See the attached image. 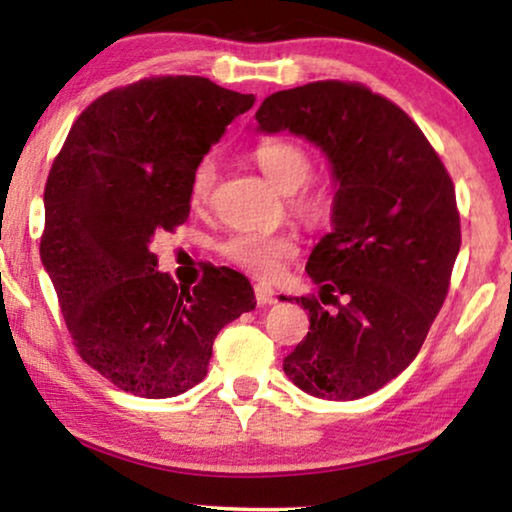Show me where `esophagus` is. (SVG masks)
I'll list each match as a JSON object with an SVG mask.
<instances>
[{
	"mask_svg": "<svg viewBox=\"0 0 512 512\" xmlns=\"http://www.w3.org/2000/svg\"><path fill=\"white\" fill-rule=\"evenodd\" d=\"M255 299H257L259 306L273 304V301H276V292H273V287H269V285L257 283L255 285Z\"/></svg>",
	"mask_w": 512,
	"mask_h": 512,
	"instance_id": "obj_1",
	"label": "esophagus"
}]
</instances>
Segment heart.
<instances>
[{
	"instance_id": "b5f03b06",
	"label": "heart",
	"mask_w": 512,
	"mask_h": 512,
	"mask_svg": "<svg viewBox=\"0 0 512 512\" xmlns=\"http://www.w3.org/2000/svg\"><path fill=\"white\" fill-rule=\"evenodd\" d=\"M255 162L262 174L283 192H292V211L304 220L318 222L327 218L334 204V190L327 181L311 176L313 162L308 150L292 139H266L257 143ZM220 178V164L213 153L194 164L190 178V201L206 206L213 199ZM220 255L241 266L257 278H273L285 259L297 253V243L287 234L236 232L218 246Z\"/></svg>"
}]
</instances>
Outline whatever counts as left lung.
Here are the masks:
<instances>
[{
    "instance_id": "left-lung-1",
    "label": "left lung",
    "mask_w": 512,
    "mask_h": 512,
    "mask_svg": "<svg viewBox=\"0 0 512 512\" xmlns=\"http://www.w3.org/2000/svg\"><path fill=\"white\" fill-rule=\"evenodd\" d=\"M255 120L259 132L290 129L320 146L338 185L334 232L306 264L338 311L297 297L311 327L283 371L313 397L362 399L413 362L448 297L462 246L455 185L422 129L362 83L273 92Z\"/></svg>"
}]
</instances>
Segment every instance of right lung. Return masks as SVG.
I'll use <instances>...</instances> for the list:
<instances>
[{
  "label": "right lung",
  "instance_id": "1",
  "mask_svg": "<svg viewBox=\"0 0 512 512\" xmlns=\"http://www.w3.org/2000/svg\"><path fill=\"white\" fill-rule=\"evenodd\" d=\"M253 104L204 76L141 78L78 115L50 167L41 262L78 355L122 392H187L218 331L255 308L239 271L208 266L190 290L150 253L190 215L194 164Z\"/></svg>",
  "mask_w": 512,
  "mask_h": 512
}]
</instances>
